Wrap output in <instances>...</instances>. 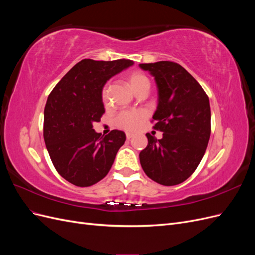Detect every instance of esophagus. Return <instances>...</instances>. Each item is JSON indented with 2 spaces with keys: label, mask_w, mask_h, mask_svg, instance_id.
<instances>
[{
  "label": "esophagus",
  "mask_w": 255,
  "mask_h": 255,
  "mask_svg": "<svg viewBox=\"0 0 255 255\" xmlns=\"http://www.w3.org/2000/svg\"><path fill=\"white\" fill-rule=\"evenodd\" d=\"M133 137H134V135H133V134H130V133H127V139H128V140L132 139Z\"/></svg>",
  "instance_id": "34e87169"
}]
</instances>
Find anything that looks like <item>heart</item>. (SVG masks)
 <instances>
[{
    "label": "heart",
    "mask_w": 255,
    "mask_h": 255,
    "mask_svg": "<svg viewBox=\"0 0 255 255\" xmlns=\"http://www.w3.org/2000/svg\"><path fill=\"white\" fill-rule=\"evenodd\" d=\"M127 82L129 88L133 90L134 94L141 89L142 87L149 86L150 83L146 76L140 71H132L127 75ZM101 97L103 102H106L107 100V85L103 87ZM146 118V113L143 111L136 112V111H125L118 115V117L115 120V125L120 128L126 130H135L139 128L144 119Z\"/></svg>",
    "instance_id": "heart-1"
}]
</instances>
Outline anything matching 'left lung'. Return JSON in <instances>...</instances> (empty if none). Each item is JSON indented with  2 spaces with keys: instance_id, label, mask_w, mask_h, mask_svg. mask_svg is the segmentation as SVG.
I'll return each instance as SVG.
<instances>
[{
  "instance_id": "obj_1",
  "label": "left lung",
  "mask_w": 255,
  "mask_h": 255,
  "mask_svg": "<svg viewBox=\"0 0 255 255\" xmlns=\"http://www.w3.org/2000/svg\"><path fill=\"white\" fill-rule=\"evenodd\" d=\"M139 67L155 79L158 104L153 128L163 132L161 139L146 134L140 165L154 182L173 186L187 180L204 155L211 136L210 100L179 64L163 60Z\"/></svg>"
}]
</instances>
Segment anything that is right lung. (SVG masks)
Returning a JSON list of instances; mask_svg holds the SVG:
<instances>
[{
  "label": "right lung",
  "instance_id": "obj_1",
  "mask_svg": "<svg viewBox=\"0 0 255 255\" xmlns=\"http://www.w3.org/2000/svg\"><path fill=\"white\" fill-rule=\"evenodd\" d=\"M133 64L128 59H83L48 97L44 142L56 171L75 186L88 187L105 177L126 141L122 130L113 129L102 136L92 123L105 113L101 97L105 83Z\"/></svg>",
  "mask_w": 255,
  "mask_h": 255
}]
</instances>
